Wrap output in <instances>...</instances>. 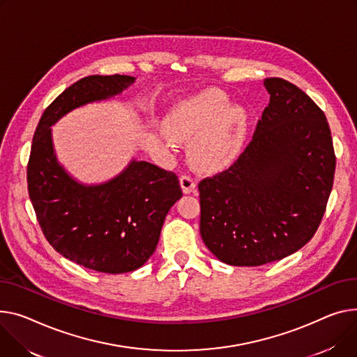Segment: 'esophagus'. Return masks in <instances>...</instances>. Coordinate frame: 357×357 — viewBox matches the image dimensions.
<instances>
[{
    "label": "esophagus",
    "mask_w": 357,
    "mask_h": 357,
    "mask_svg": "<svg viewBox=\"0 0 357 357\" xmlns=\"http://www.w3.org/2000/svg\"><path fill=\"white\" fill-rule=\"evenodd\" d=\"M181 186H182V191L185 192V194H191V192H194L195 191V188H197V181L191 176V175H188V174H183L182 176H181Z\"/></svg>",
    "instance_id": "1"
}]
</instances>
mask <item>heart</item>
Wrapping results in <instances>:
<instances>
[{
  "mask_svg": "<svg viewBox=\"0 0 357 357\" xmlns=\"http://www.w3.org/2000/svg\"><path fill=\"white\" fill-rule=\"evenodd\" d=\"M218 93H202L182 102L165 121V132L174 140L191 142L192 160L206 169L228 165L238 155L247 130L245 112L227 107Z\"/></svg>",
  "mask_w": 357,
  "mask_h": 357,
  "instance_id": "obj_1",
  "label": "heart"
}]
</instances>
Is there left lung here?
I'll return each instance as SVG.
<instances>
[{
    "mask_svg": "<svg viewBox=\"0 0 357 357\" xmlns=\"http://www.w3.org/2000/svg\"><path fill=\"white\" fill-rule=\"evenodd\" d=\"M270 103L229 168L198 183L199 231L229 266L282 259L313 238L326 212L336 155L323 110L296 84L268 77Z\"/></svg>",
    "mask_w": 357,
    "mask_h": 357,
    "instance_id": "8db88e82",
    "label": "left lung"
}]
</instances>
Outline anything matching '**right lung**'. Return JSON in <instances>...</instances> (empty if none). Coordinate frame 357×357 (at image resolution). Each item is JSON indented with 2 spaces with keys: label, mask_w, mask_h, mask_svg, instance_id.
I'll return each instance as SVG.
<instances>
[{
  "label": "right lung",
  "mask_w": 357,
  "mask_h": 357,
  "mask_svg": "<svg viewBox=\"0 0 357 357\" xmlns=\"http://www.w3.org/2000/svg\"><path fill=\"white\" fill-rule=\"evenodd\" d=\"M132 76H89L67 87L47 107L34 132L27 165L29 195L50 245L86 268L122 274L155 252L166 213L182 197L178 176L133 160L112 181L84 186L57 163L52 129L61 116L122 93Z\"/></svg>",
  "instance_id": "right-lung-1"
}]
</instances>
